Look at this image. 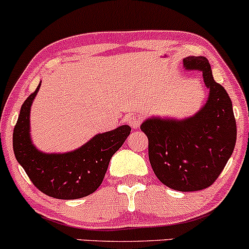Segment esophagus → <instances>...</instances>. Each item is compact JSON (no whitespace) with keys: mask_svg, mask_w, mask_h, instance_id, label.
<instances>
[{"mask_svg":"<svg viewBox=\"0 0 249 249\" xmlns=\"http://www.w3.org/2000/svg\"><path fill=\"white\" fill-rule=\"evenodd\" d=\"M127 121L133 129H138L140 124H141L142 119L139 114H129V115L127 116Z\"/></svg>","mask_w":249,"mask_h":249,"instance_id":"obj_1","label":"esophagus"}]
</instances>
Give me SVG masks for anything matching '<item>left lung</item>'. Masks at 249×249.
Returning a JSON list of instances; mask_svg holds the SVG:
<instances>
[{
    "instance_id": "8db88e82",
    "label": "left lung",
    "mask_w": 249,
    "mask_h": 249,
    "mask_svg": "<svg viewBox=\"0 0 249 249\" xmlns=\"http://www.w3.org/2000/svg\"><path fill=\"white\" fill-rule=\"evenodd\" d=\"M188 71H202L209 96L206 105L185 120L152 117L141 124L156 178L180 192L205 189L215 182L236 142V122L226 89L215 82L202 56L183 58Z\"/></svg>"
}]
</instances>
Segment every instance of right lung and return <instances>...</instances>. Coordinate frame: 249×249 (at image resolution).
Wrapping results in <instances>:
<instances>
[{"label": "right lung", "instance_id": "add662e5", "mask_svg": "<svg viewBox=\"0 0 249 249\" xmlns=\"http://www.w3.org/2000/svg\"><path fill=\"white\" fill-rule=\"evenodd\" d=\"M36 90L22 105L13 133L16 160L38 191L48 196L74 200L87 196L99 188L109 161L130 134L129 125L97 134L82 147L63 154H46L36 149L30 139V107Z\"/></svg>", "mask_w": 249, "mask_h": 249}]
</instances>
